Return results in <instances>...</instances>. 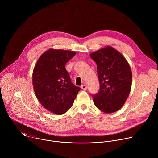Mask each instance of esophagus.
Wrapping results in <instances>:
<instances>
[{
    "label": "esophagus",
    "mask_w": 158,
    "mask_h": 158,
    "mask_svg": "<svg viewBox=\"0 0 158 158\" xmlns=\"http://www.w3.org/2000/svg\"><path fill=\"white\" fill-rule=\"evenodd\" d=\"M81 89H82V90H84V91H85V90H87V86H86V85H85V84L82 85H81Z\"/></svg>",
    "instance_id": "1"
}]
</instances>
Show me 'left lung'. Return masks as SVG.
<instances>
[{"label": "left lung", "mask_w": 158, "mask_h": 158, "mask_svg": "<svg viewBox=\"0 0 158 158\" xmlns=\"http://www.w3.org/2000/svg\"><path fill=\"white\" fill-rule=\"evenodd\" d=\"M97 64L100 89L94 95V105L110 114L119 110L127 100L132 85V72L124 56L107 46L90 54Z\"/></svg>", "instance_id": "left-lung-1"}]
</instances>
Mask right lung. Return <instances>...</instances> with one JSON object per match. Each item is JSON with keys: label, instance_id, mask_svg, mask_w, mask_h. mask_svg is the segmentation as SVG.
Segmentation results:
<instances>
[{"label": "right lung", "instance_id": "1", "mask_svg": "<svg viewBox=\"0 0 158 158\" xmlns=\"http://www.w3.org/2000/svg\"><path fill=\"white\" fill-rule=\"evenodd\" d=\"M75 51L49 49L39 58L32 73V84L42 106L61 115L73 106L81 88L74 85L65 65Z\"/></svg>", "mask_w": 158, "mask_h": 158}]
</instances>
